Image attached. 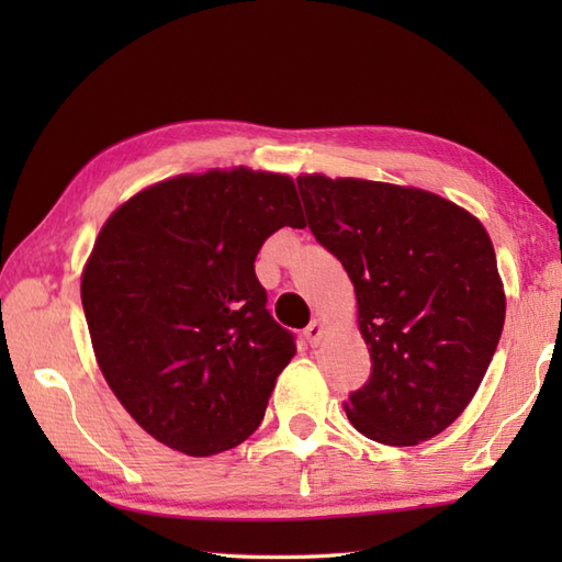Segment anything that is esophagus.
<instances>
[{
	"instance_id": "esophagus-1",
	"label": "esophagus",
	"mask_w": 562,
	"mask_h": 562,
	"mask_svg": "<svg viewBox=\"0 0 562 562\" xmlns=\"http://www.w3.org/2000/svg\"><path fill=\"white\" fill-rule=\"evenodd\" d=\"M326 330H328V326H326V321H321V318H314L312 324L306 326V330H304V338L308 340V345H318L321 340H324V336H326Z\"/></svg>"
}]
</instances>
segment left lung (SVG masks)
I'll return each instance as SVG.
<instances>
[{
	"mask_svg": "<svg viewBox=\"0 0 562 562\" xmlns=\"http://www.w3.org/2000/svg\"><path fill=\"white\" fill-rule=\"evenodd\" d=\"M308 229L355 288L369 381L345 401L357 432L415 447L457 420L505 326V284L479 217L423 188L296 178Z\"/></svg>",
	"mask_w": 562,
	"mask_h": 562,
	"instance_id": "obj_1",
	"label": "left lung"
}]
</instances>
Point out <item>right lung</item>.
<instances>
[{"label": "right lung", "instance_id": "1", "mask_svg": "<svg viewBox=\"0 0 562 562\" xmlns=\"http://www.w3.org/2000/svg\"><path fill=\"white\" fill-rule=\"evenodd\" d=\"M304 224L292 178L248 166L166 178L105 220L81 304L101 374L147 435L214 457L256 432L296 350L254 262Z\"/></svg>", "mask_w": 562, "mask_h": 562}]
</instances>
